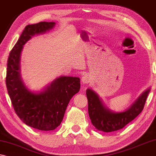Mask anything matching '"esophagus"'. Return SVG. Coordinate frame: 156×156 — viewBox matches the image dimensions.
<instances>
[{
    "label": "esophagus",
    "mask_w": 156,
    "mask_h": 156,
    "mask_svg": "<svg viewBox=\"0 0 156 156\" xmlns=\"http://www.w3.org/2000/svg\"><path fill=\"white\" fill-rule=\"evenodd\" d=\"M91 81V77L89 74H84L82 77V82L83 84H88Z\"/></svg>",
    "instance_id": "esophagus-1"
}]
</instances>
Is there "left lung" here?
I'll return each mask as SVG.
<instances>
[{
    "instance_id": "1",
    "label": "left lung",
    "mask_w": 156,
    "mask_h": 156,
    "mask_svg": "<svg viewBox=\"0 0 156 156\" xmlns=\"http://www.w3.org/2000/svg\"><path fill=\"white\" fill-rule=\"evenodd\" d=\"M151 88L140 94L133 104L124 112H115L106 108L99 95L91 89H87L88 112L91 123L96 129L104 132H112L123 129L133 121L144 109Z\"/></svg>"
}]
</instances>
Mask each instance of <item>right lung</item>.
Instances as JSON below:
<instances>
[{
  "label": "right lung",
  "mask_w": 156,
  "mask_h": 156,
  "mask_svg": "<svg viewBox=\"0 0 156 156\" xmlns=\"http://www.w3.org/2000/svg\"><path fill=\"white\" fill-rule=\"evenodd\" d=\"M55 22H40L25 27L10 51L7 63L6 87L12 106L20 120L40 131H52L62 121L72 97L80 91V79L61 76L40 91H32L20 75V55L23 45L33 36L42 35L55 26Z\"/></svg>",
  "instance_id": "1"
}]
</instances>
